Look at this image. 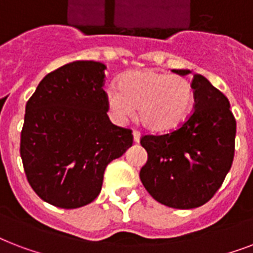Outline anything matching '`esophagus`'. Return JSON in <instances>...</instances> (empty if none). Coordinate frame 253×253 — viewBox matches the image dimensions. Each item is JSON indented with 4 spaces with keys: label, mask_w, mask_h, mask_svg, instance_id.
I'll use <instances>...</instances> for the list:
<instances>
[{
    "label": "esophagus",
    "mask_w": 253,
    "mask_h": 253,
    "mask_svg": "<svg viewBox=\"0 0 253 253\" xmlns=\"http://www.w3.org/2000/svg\"><path fill=\"white\" fill-rule=\"evenodd\" d=\"M140 138H141V134L137 130H133V141L134 142H140Z\"/></svg>",
    "instance_id": "obj_1"
}]
</instances>
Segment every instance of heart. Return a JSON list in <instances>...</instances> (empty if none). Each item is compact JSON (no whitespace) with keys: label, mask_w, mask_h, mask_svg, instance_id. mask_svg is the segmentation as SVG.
<instances>
[{"label":"heart","mask_w":253,"mask_h":253,"mask_svg":"<svg viewBox=\"0 0 253 253\" xmlns=\"http://www.w3.org/2000/svg\"><path fill=\"white\" fill-rule=\"evenodd\" d=\"M194 88L189 80L157 70H140L123 75L119 88L107 91L109 112L117 123L133 116L153 133H169L179 128L193 111Z\"/></svg>","instance_id":"b5f03b06"}]
</instances>
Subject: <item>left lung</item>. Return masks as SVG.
I'll list each match as a JSON object with an SVG mask.
<instances>
[{"instance_id":"1","label":"left lung","mask_w":253,"mask_h":253,"mask_svg":"<svg viewBox=\"0 0 253 253\" xmlns=\"http://www.w3.org/2000/svg\"><path fill=\"white\" fill-rule=\"evenodd\" d=\"M191 85L195 104L187 121L173 132L141 138L148 153L140 171L142 185L157 202L182 210L202 206L214 197L234 161L236 136L226 96L199 74H194Z\"/></svg>"}]
</instances>
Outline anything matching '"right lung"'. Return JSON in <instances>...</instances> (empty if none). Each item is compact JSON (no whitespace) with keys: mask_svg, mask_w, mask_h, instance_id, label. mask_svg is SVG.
I'll list each match as a JSON object with an SVG mask.
<instances>
[{"mask_svg":"<svg viewBox=\"0 0 253 253\" xmlns=\"http://www.w3.org/2000/svg\"><path fill=\"white\" fill-rule=\"evenodd\" d=\"M107 66L76 60L47 74L26 104L21 158L38 197L78 209L101 191L105 168L133 144L130 129L109 120Z\"/></svg>","mask_w":253,"mask_h":253,"instance_id":"add662e5","label":"right lung"}]
</instances>
